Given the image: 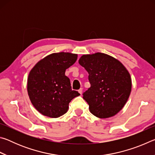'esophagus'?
<instances>
[{"label": "esophagus", "instance_id": "obj_1", "mask_svg": "<svg viewBox=\"0 0 155 155\" xmlns=\"http://www.w3.org/2000/svg\"><path fill=\"white\" fill-rule=\"evenodd\" d=\"M78 92H79L80 94H82V93H83V88H80L79 90H78Z\"/></svg>", "mask_w": 155, "mask_h": 155}]
</instances>
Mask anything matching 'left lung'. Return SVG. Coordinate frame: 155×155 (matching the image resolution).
<instances>
[{"label":"left lung","instance_id":"8db88e82","mask_svg":"<svg viewBox=\"0 0 155 155\" xmlns=\"http://www.w3.org/2000/svg\"><path fill=\"white\" fill-rule=\"evenodd\" d=\"M78 63L89 74L91 87L83 93V98L91 114L100 118L117 114L130 94L128 70L118 60L101 52L83 55Z\"/></svg>","mask_w":155,"mask_h":155}]
</instances>
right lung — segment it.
Listing matches in <instances>:
<instances>
[{
  "label": "right lung",
  "instance_id": "1",
  "mask_svg": "<svg viewBox=\"0 0 155 155\" xmlns=\"http://www.w3.org/2000/svg\"><path fill=\"white\" fill-rule=\"evenodd\" d=\"M77 54L53 53L39 61L28 74L27 90L33 105L41 114L58 117L67 112L69 103L80 94L72 90L65 70L74 64Z\"/></svg>",
  "mask_w": 155,
  "mask_h": 155
}]
</instances>
